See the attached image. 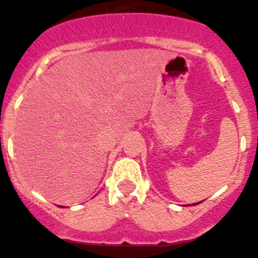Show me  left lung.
I'll return each instance as SVG.
<instances>
[{
  "label": "left lung",
  "instance_id": "left-lung-1",
  "mask_svg": "<svg viewBox=\"0 0 258 258\" xmlns=\"http://www.w3.org/2000/svg\"><path fill=\"white\" fill-rule=\"evenodd\" d=\"M193 205H194V204H193Z\"/></svg>",
  "mask_w": 258,
  "mask_h": 258
}]
</instances>
